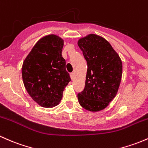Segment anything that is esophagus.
<instances>
[{"instance_id": "obj_1", "label": "esophagus", "mask_w": 148, "mask_h": 148, "mask_svg": "<svg viewBox=\"0 0 148 148\" xmlns=\"http://www.w3.org/2000/svg\"><path fill=\"white\" fill-rule=\"evenodd\" d=\"M74 77H75V73H71V79H72V80H73Z\"/></svg>"}]
</instances>
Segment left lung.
<instances>
[{
  "label": "left lung",
  "instance_id": "obj_1",
  "mask_svg": "<svg viewBox=\"0 0 148 148\" xmlns=\"http://www.w3.org/2000/svg\"><path fill=\"white\" fill-rule=\"evenodd\" d=\"M87 61L84 90L77 94L79 104L90 112H99L116 95L122 76V62L104 38L90 34L77 42Z\"/></svg>",
  "mask_w": 148,
  "mask_h": 148
}]
</instances>
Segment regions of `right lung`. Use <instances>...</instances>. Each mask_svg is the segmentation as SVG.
I'll return each instance as SVG.
<instances>
[{
	"label": "right lung",
	"instance_id": "add662e5",
	"mask_svg": "<svg viewBox=\"0 0 148 148\" xmlns=\"http://www.w3.org/2000/svg\"><path fill=\"white\" fill-rule=\"evenodd\" d=\"M63 39L49 34L39 39L26 57L22 76L29 96L42 107L58 105L71 80L62 56Z\"/></svg>",
	"mask_w": 148,
	"mask_h": 148
}]
</instances>
